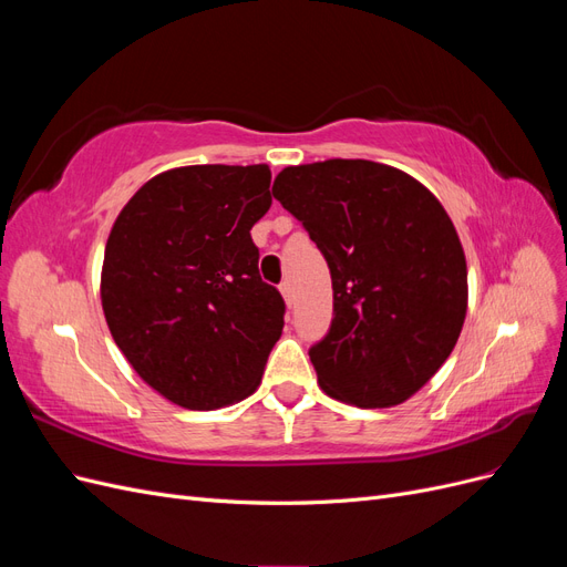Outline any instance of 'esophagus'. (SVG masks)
I'll return each instance as SVG.
<instances>
[{"label":"esophagus","mask_w":567,"mask_h":567,"mask_svg":"<svg viewBox=\"0 0 567 567\" xmlns=\"http://www.w3.org/2000/svg\"><path fill=\"white\" fill-rule=\"evenodd\" d=\"M279 290H281V296H284V300L288 302V305H293V284H290L288 279L279 286Z\"/></svg>","instance_id":"esophagus-1"}]
</instances>
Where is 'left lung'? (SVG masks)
I'll return each instance as SVG.
<instances>
[{
  "label": "left lung",
  "instance_id": "left-lung-1",
  "mask_svg": "<svg viewBox=\"0 0 567 567\" xmlns=\"http://www.w3.org/2000/svg\"><path fill=\"white\" fill-rule=\"evenodd\" d=\"M271 194L331 269L333 321L310 348L321 390L362 409L402 404L447 362L466 319L450 215L421 182L373 161L284 167Z\"/></svg>",
  "mask_w": 567,
  "mask_h": 567
}]
</instances>
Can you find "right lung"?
<instances>
[{
    "mask_svg": "<svg viewBox=\"0 0 567 567\" xmlns=\"http://www.w3.org/2000/svg\"><path fill=\"white\" fill-rule=\"evenodd\" d=\"M267 165H186L148 179L111 229L101 305L132 369L184 409L248 398L286 305L257 271L250 229L271 205Z\"/></svg>",
    "mask_w": 567,
    "mask_h": 567,
    "instance_id": "1",
    "label": "right lung"
}]
</instances>
